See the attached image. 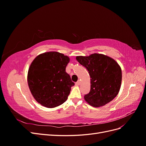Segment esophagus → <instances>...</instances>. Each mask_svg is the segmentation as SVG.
<instances>
[{"instance_id": "obj_1", "label": "esophagus", "mask_w": 146, "mask_h": 146, "mask_svg": "<svg viewBox=\"0 0 146 146\" xmlns=\"http://www.w3.org/2000/svg\"><path fill=\"white\" fill-rule=\"evenodd\" d=\"M76 85L77 86H78V85H80V82L78 80V82H77L76 83Z\"/></svg>"}]
</instances>
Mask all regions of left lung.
<instances>
[{"instance_id": "obj_1", "label": "left lung", "mask_w": 146, "mask_h": 146, "mask_svg": "<svg viewBox=\"0 0 146 146\" xmlns=\"http://www.w3.org/2000/svg\"><path fill=\"white\" fill-rule=\"evenodd\" d=\"M76 60L86 68L90 76V91L84 96L87 103L100 107L116 98L121 88L122 70L115 60L100 54L78 56Z\"/></svg>"}]
</instances>
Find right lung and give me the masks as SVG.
I'll list each match as a JSON object with an SVG mask.
<instances>
[{
    "instance_id": "obj_1",
    "label": "right lung",
    "mask_w": 146,
    "mask_h": 146,
    "mask_svg": "<svg viewBox=\"0 0 146 146\" xmlns=\"http://www.w3.org/2000/svg\"><path fill=\"white\" fill-rule=\"evenodd\" d=\"M70 59L57 52H48L38 55L28 71L29 89L35 99L47 108H54L67 100L74 85L66 72Z\"/></svg>"
}]
</instances>
